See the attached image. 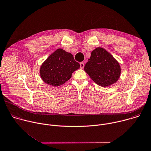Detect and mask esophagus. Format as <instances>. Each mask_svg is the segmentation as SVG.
I'll return each instance as SVG.
<instances>
[{"label":"esophagus","instance_id":"obj_1","mask_svg":"<svg viewBox=\"0 0 151 151\" xmlns=\"http://www.w3.org/2000/svg\"><path fill=\"white\" fill-rule=\"evenodd\" d=\"M84 66H85V64H84L83 62H81V63H80V68H81V69H83V67H84Z\"/></svg>","mask_w":151,"mask_h":151}]
</instances>
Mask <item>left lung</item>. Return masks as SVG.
<instances>
[{"instance_id":"8db88e82","label":"left lung","mask_w":151,"mask_h":151,"mask_svg":"<svg viewBox=\"0 0 151 151\" xmlns=\"http://www.w3.org/2000/svg\"><path fill=\"white\" fill-rule=\"evenodd\" d=\"M84 70L96 83L103 87L115 83L121 73L119 63L101 47H98L92 52Z\"/></svg>"}]
</instances>
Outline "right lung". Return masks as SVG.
Masks as SVG:
<instances>
[{
  "mask_svg": "<svg viewBox=\"0 0 151 151\" xmlns=\"http://www.w3.org/2000/svg\"><path fill=\"white\" fill-rule=\"evenodd\" d=\"M80 67L71 53L59 48L50 55L40 68V76L44 82L54 86L63 85Z\"/></svg>",
  "mask_w": 151,
  "mask_h": 151,
  "instance_id": "add662e5",
  "label": "right lung"
}]
</instances>
